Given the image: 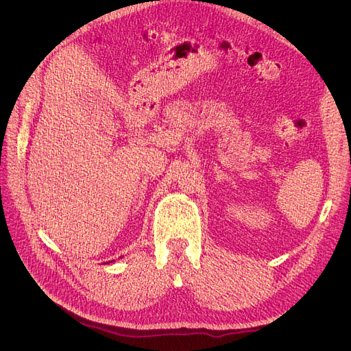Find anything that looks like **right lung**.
I'll return each instance as SVG.
<instances>
[{"label":"right lung","instance_id":"1","mask_svg":"<svg viewBox=\"0 0 351 351\" xmlns=\"http://www.w3.org/2000/svg\"><path fill=\"white\" fill-rule=\"evenodd\" d=\"M112 262H114V261H112Z\"/></svg>","mask_w":351,"mask_h":351}]
</instances>
